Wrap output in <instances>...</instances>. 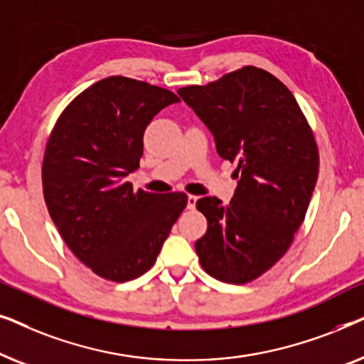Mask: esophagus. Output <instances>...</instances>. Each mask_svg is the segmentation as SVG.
I'll list each match as a JSON object with an SVG mask.
<instances>
[{
  "label": "esophagus",
  "instance_id": "1",
  "mask_svg": "<svg viewBox=\"0 0 364 364\" xmlns=\"http://www.w3.org/2000/svg\"><path fill=\"white\" fill-rule=\"evenodd\" d=\"M196 203H197L196 196H188L187 197V208H188V210H193V208H196Z\"/></svg>",
  "mask_w": 364,
  "mask_h": 364
}]
</instances>
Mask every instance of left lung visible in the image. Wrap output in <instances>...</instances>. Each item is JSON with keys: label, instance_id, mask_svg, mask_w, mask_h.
Returning a JSON list of instances; mask_svg holds the SVG:
<instances>
[{"label": "left lung", "instance_id": "left-lung-1", "mask_svg": "<svg viewBox=\"0 0 364 364\" xmlns=\"http://www.w3.org/2000/svg\"><path fill=\"white\" fill-rule=\"evenodd\" d=\"M177 92L213 134L218 156L237 164L230 203L197 200L208 223L198 260L210 277L243 285L285 255L305 220L320 166L313 131L290 89L255 66Z\"/></svg>", "mask_w": 364, "mask_h": 364}]
</instances>
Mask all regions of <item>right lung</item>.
<instances>
[{"label": "right lung", "mask_w": 364, "mask_h": 364, "mask_svg": "<svg viewBox=\"0 0 364 364\" xmlns=\"http://www.w3.org/2000/svg\"><path fill=\"white\" fill-rule=\"evenodd\" d=\"M168 89L111 76L64 109L48 139L43 192L49 215L74 255L111 282L141 277L157 260L187 205L183 192H134L144 131L178 102Z\"/></svg>", "instance_id": "add662e5"}]
</instances>
